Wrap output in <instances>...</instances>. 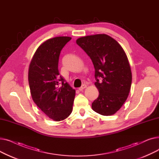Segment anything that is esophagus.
Here are the masks:
<instances>
[{
  "instance_id": "esophagus-1",
  "label": "esophagus",
  "mask_w": 159,
  "mask_h": 159,
  "mask_svg": "<svg viewBox=\"0 0 159 159\" xmlns=\"http://www.w3.org/2000/svg\"><path fill=\"white\" fill-rule=\"evenodd\" d=\"M86 87H87V86L86 84H83L80 88H79V91H82L83 89H84Z\"/></svg>"
}]
</instances>
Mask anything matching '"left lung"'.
<instances>
[{"label": "left lung", "instance_id": "8db88e82", "mask_svg": "<svg viewBox=\"0 0 159 159\" xmlns=\"http://www.w3.org/2000/svg\"><path fill=\"white\" fill-rule=\"evenodd\" d=\"M76 43L90 57L95 70V85L99 95L91 107L102 115L115 114L126 101L131 85L126 53L117 41L106 34L82 37Z\"/></svg>", "mask_w": 159, "mask_h": 159}]
</instances>
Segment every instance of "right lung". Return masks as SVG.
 Returning <instances> with one entry per match:
<instances>
[{"label": "right lung", "mask_w": 159, "mask_h": 159, "mask_svg": "<svg viewBox=\"0 0 159 159\" xmlns=\"http://www.w3.org/2000/svg\"><path fill=\"white\" fill-rule=\"evenodd\" d=\"M71 39L57 37L37 48L30 64L28 81L33 101L55 121L64 120L71 113L75 90L60 75L58 59L62 49ZM62 82V86H59Z\"/></svg>", "instance_id": "1"}]
</instances>
